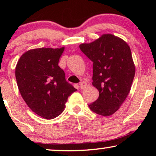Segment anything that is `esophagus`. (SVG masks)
<instances>
[{"instance_id":"obj_1","label":"esophagus","mask_w":156,"mask_h":156,"mask_svg":"<svg viewBox=\"0 0 156 156\" xmlns=\"http://www.w3.org/2000/svg\"><path fill=\"white\" fill-rule=\"evenodd\" d=\"M87 84L85 82H81L80 84V89H84L85 87H87Z\"/></svg>"}]
</instances>
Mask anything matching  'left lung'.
I'll return each mask as SVG.
<instances>
[{"instance_id": "left-lung-1", "label": "left lung", "mask_w": 156, "mask_h": 156, "mask_svg": "<svg viewBox=\"0 0 156 156\" xmlns=\"http://www.w3.org/2000/svg\"><path fill=\"white\" fill-rule=\"evenodd\" d=\"M80 48L93 62L92 85L99 91L89 108L101 116H111L127 98L135 76L130 47L117 36L103 34L90 43L80 44Z\"/></svg>"}]
</instances>
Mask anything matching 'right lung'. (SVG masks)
<instances>
[{
    "mask_svg": "<svg viewBox=\"0 0 156 156\" xmlns=\"http://www.w3.org/2000/svg\"><path fill=\"white\" fill-rule=\"evenodd\" d=\"M65 47L41 48L25 52L16 67V78L23 99L38 116L52 119L63 112L68 97L76 91L58 66Z\"/></svg>",
    "mask_w": 156,
    "mask_h": 156,
    "instance_id": "1",
    "label": "right lung"
}]
</instances>
